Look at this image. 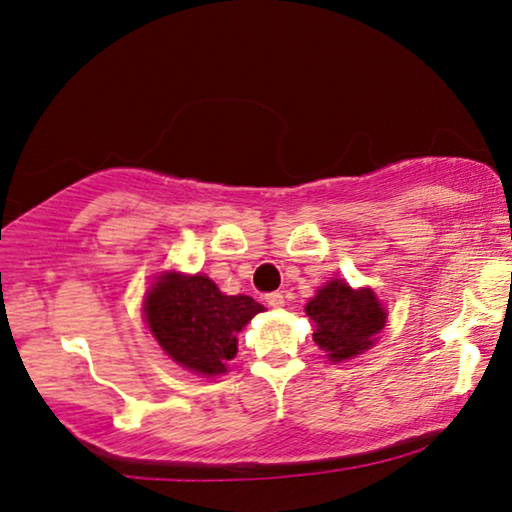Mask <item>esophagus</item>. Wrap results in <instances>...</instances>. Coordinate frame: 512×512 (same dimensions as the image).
<instances>
[{"label":"esophagus","instance_id":"obj_1","mask_svg":"<svg viewBox=\"0 0 512 512\" xmlns=\"http://www.w3.org/2000/svg\"><path fill=\"white\" fill-rule=\"evenodd\" d=\"M264 300H267L269 307H274V309H281L283 304H286V297H283L281 293H269L267 297H264Z\"/></svg>","mask_w":512,"mask_h":512}]
</instances>
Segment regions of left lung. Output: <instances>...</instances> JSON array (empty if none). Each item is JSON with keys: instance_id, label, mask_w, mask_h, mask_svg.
I'll return each instance as SVG.
<instances>
[{"instance_id": "8db88e82", "label": "left lung", "mask_w": 512, "mask_h": 512, "mask_svg": "<svg viewBox=\"0 0 512 512\" xmlns=\"http://www.w3.org/2000/svg\"><path fill=\"white\" fill-rule=\"evenodd\" d=\"M314 321V342L331 364L364 354L385 328L387 312L371 288L354 290L333 278L304 307Z\"/></svg>"}]
</instances>
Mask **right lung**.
<instances>
[{"mask_svg": "<svg viewBox=\"0 0 512 512\" xmlns=\"http://www.w3.org/2000/svg\"><path fill=\"white\" fill-rule=\"evenodd\" d=\"M264 312L248 295H224L205 274L163 271L144 300L148 331L163 352L198 375L226 373L238 352L236 335Z\"/></svg>", "mask_w": 512, "mask_h": 512, "instance_id": "1", "label": "right lung"}]
</instances>
